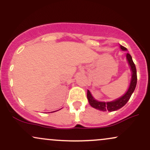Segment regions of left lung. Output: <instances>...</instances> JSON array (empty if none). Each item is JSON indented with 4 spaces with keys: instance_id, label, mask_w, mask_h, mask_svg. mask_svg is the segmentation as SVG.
I'll return each instance as SVG.
<instances>
[{
    "instance_id": "1",
    "label": "left lung",
    "mask_w": 150,
    "mask_h": 150,
    "mask_svg": "<svg viewBox=\"0 0 150 150\" xmlns=\"http://www.w3.org/2000/svg\"><path fill=\"white\" fill-rule=\"evenodd\" d=\"M120 47L123 51H126L127 50L126 48H125L124 46L121 45H120ZM126 58L128 61L129 65L130 66V69L132 70V80L128 90L127 91V92L125 93L123 97H121L119 99H116L115 101H110V102H102V101H98L95 100L93 98L89 90H87V99H88L89 104L93 108H97V109H99L100 111H113L123 107L128 102L129 99H130L132 92L135 90L136 85H137V70H136L135 63L132 61L131 56L128 53H127Z\"/></svg>"
}]
</instances>
